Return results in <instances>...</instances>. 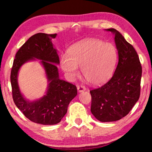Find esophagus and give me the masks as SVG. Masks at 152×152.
<instances>
[{
	"label": "esophagus",
	"mask_w": 152,
	"mask_h": 152,
	"mask_svg": "<svg viewBox=\"0 0 152 152\" xmlns=\"http://www.w3.org/2000/svg\"><path fill=\"white\" fill-rule=\"evenodd\" d=\"M77 89H78V91L80 92L86 91V88L84 86H77Z\"/></svg>",
	"instance_id": "34e87169"
}]
</instances>
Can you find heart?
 Segmentation results:
<instances>
[{
	"label": "heart",
	"instance_id": "1",
	"mask_svg": "<svg viewBox=\"0 0 152 152\" xmlns=\"http://www.w3.org/2000/svg\"><path fill=\"white\" fill-rule=\"evenodd\" d=\"M118 60L115 46L110 43L91 38L72 46L68 55L60 56V64L67 78L73 80L78 75V67L89 83L101 84L114 73Z\"/></svg>",
	"mask_w": 152,
	"mask_h": 152
}]
</instances>
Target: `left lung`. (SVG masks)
<instances>
[{"label": "left lung", "instance_id": "obj_1", "mask_svg": "<svg viewBox=\"0 0 152 152\" xmlns=\"http://www.w3.org/2000/svg\"><path fill=\"white\" fill-rule=\"evenodd\" d=\"M106 31L115 35L119 62L109 81L90 91L91 110L100 121L111 122L125 117L139 100L142 68L133 45L117 30Z\"/></svg>", "mask_w": 152, "mask_h": 152}]
</instances>
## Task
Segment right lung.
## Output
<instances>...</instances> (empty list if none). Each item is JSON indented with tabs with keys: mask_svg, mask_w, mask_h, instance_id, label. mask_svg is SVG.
Listing matches in <instances>:
<instances>
[{
	"mask_svg": "<svg viewBox=\"0 0 152 152\" xmlns=\"http://www.w3.org/2000/svg\"><path fill=\"white\" fill-rule=\"evenodd\" d=\"M57 34L39 33L31 36L17 51L11 73L12 99L15 104L30 121L38 124L55 125L66 114L68 104L77 95L76 86L59 78L60 64L57 50L51 39ZM42 60L48 86L46 94L34 102L27 100L20 93L17 77L19 69L27 61Z\"/></svg>",
	"mask_w": 152,
	"mask_h": 152,
	"instance_id": "1",
	"label": "right lung"
}]
</instances>
